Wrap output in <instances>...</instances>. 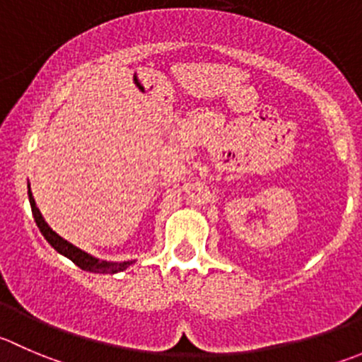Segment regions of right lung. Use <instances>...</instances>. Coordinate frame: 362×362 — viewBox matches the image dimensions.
Returning a JSON list of instances; mask_svg holds the SVG:
<instances>
[{"instance_id":"add662e5","label":"right lung","mask_w":362,"mask_h":362,"mask_svg":"<svg viewBox=\"0 0 362 362\" xmlns=\"http://www.w3.org/2000/svg\"><path fill=\"white\" fill-rule=\"evenodd\" d=\"M28 198H30V205H31V212H33V217H35V223H37L38 230H40V233L44 235L45 240H47L49 244H51V247H54L59 255L72 259L79 269L86 270V272H95V274H117V272H122V270H125L127 267H131L132 263H134L132 259H129V262H107V259L95 258V256H92L90 252L83 251V249H79L77 245L70 244L69 240L59 237L56 231H52V228L45 223L44 216H42V212L38 210L37 202H35L30 184H28Z\"/></svg>"}]
</instances>
